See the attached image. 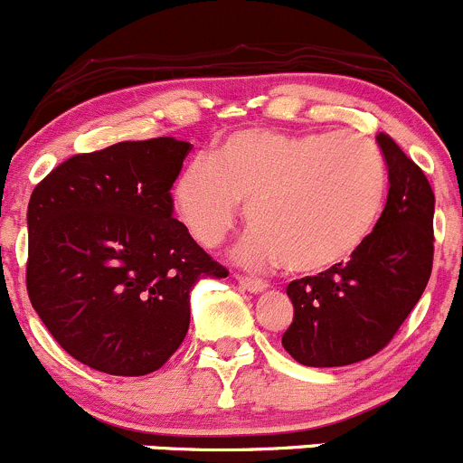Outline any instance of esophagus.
<instances>
[{
  "instance_id": "34e87169",
  "label": "esophagus",
  "mask_w": 463,
  "mask_h": 463,
  "mask_svg": "<svg viewBox=\"0 0 463 463\" xmlns=\"http://www.w3.org/2000/svg\"><path fill=\"white\" fill-rule=\"evenodd\" d=\"M236 280L247 289V292H263L267 289V283L260 279H254V276H245V274H236Z\"/></svg>"
}]
</instances>
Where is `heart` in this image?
<instances>
[{
    "label": "heart",
    "instance_id": "1",
    "mask_svg": "<svg viewBox=\"0 0 463 463\" xmlns=\"http://www.w3.org/2000/svg\"><path fill=\"white\" fill-rule=\"evenodd\" d=\"M388 171L361 133L245 128L178 175L174 203L200 245L230 236L247 204L250 265L321 274L364 247L383 212Z\"/></svg>",
    "mask_w": 463,
    "mask_h": 463
}]
</instances>
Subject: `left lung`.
<instances>
[{
    "label": "left lung",
    "mask_w": 463,
    "mask_h": 463,
    "mask_svg": "<svg viewBox=\"0 0 463 463\" xmlns=\"http://www.w3.org/2000/svg\"><path fill=\"white\" fill-rule=\"evenodd\" d=\"M376 142L390 189L370 238L347 263L288 285L294 318L283 347L303 365L338 368L374 356L392 341L430 279L435 194L388 133Z\"/></svg>",
    "instance_id": "1"
}]
</instances>
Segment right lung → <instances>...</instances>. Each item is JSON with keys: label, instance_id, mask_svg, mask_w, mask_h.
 I'll return each instance as SVG.
<instances>
[{"label": "right lung", "instance_id": "right-lung-1", "mask_svg": "<svg viewBox=\"0 0 463 463\" xmlns=\"http://www.w3.org/2000/svg\"><path fill=\"white\" fill-rule=\"evenodd\" d=\"M192 145L118 142L57 165L28 200L26 289L46 330L99 373L142 376L189 330V292L230 271L174 218Z\"/></svg>", "mask_w": 463, "mask_h": 463}]
</instances>
